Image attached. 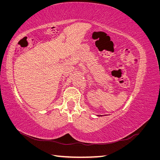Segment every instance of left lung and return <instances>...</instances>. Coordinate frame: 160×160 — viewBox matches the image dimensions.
<instances>
[{"label":"left lung","mask_w":160,"mask_h":160,"mask_svg":"<svg viewBox=\"0 0 160 160\" xmlns=\"http://www.w3.org/2000/svg\"><path fill=\"white\" fill-rule=\"evenodd\" d=\"M101 116H102V115H101Z\"/></svg>","instance_id":"left-lung-1"}]
</instances>
